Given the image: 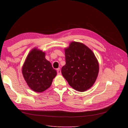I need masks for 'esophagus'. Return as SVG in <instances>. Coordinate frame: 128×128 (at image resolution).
I'll return each instance as SVG.
<instances>
[{
    "label": "esophagus",
    "instance_id": "1",
    "mask_svg": "<svg viewBox=\"0 0 128 128\" xmlns=\"http://www.w3.org/2000/svg\"><path fill=\"white\" fill-rule=\"evenodd\" d=\"M57 74H58V75H61V71H60V68H58V69H57Z\"/></svg>",
    "mask_w": 128,
    "mask_h": 128
}]
</instances>
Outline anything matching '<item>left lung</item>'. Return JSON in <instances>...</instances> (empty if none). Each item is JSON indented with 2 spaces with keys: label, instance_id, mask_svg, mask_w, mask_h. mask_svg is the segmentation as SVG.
<instances>
[{
  "label": "left lung",
  "instance_id": "8db88e82",
  "mask_svg": "<svg viewBox=\"0 0 128 128\" xmlns=\"http://www.w3.org/2000/svg\"><path fill=\"white\" fill-rule=\"evenodd\" d=\"M66 64L62 74L75 90L86 91L93 86L99 72V63L93 52L84 43L70 42L64 49Z\"/></svg>",
  "mask_w": 128,
  "mask_h": 128
}]
</instances>
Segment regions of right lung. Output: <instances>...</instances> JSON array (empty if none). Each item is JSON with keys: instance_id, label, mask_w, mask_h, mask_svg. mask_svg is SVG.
<instances>
[{"instance_id": "right-lung-1", "label": "right lung", "mask_w": 128, "mask_h": 128, "mask_svg": "<svg viewBox=\"0 0 128 128\" xmlns=\"http://www.w3.org/2000/svg\"><path fill=\"white\" fill-rule=\"evenodd\" d=\"M46 53L34 48L27 56L22 67V74L32 90L42 92L51 86L56 71L45 58Z\"/></svg>"}]
</instances>
